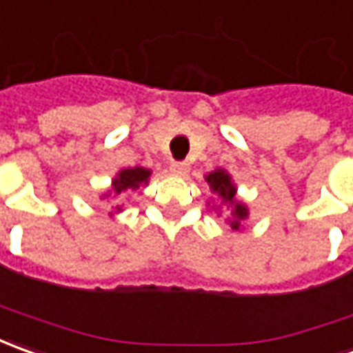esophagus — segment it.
Returning <instances> with one entry per match:
<instances>
[{"label":"esophagus","instance_id":"34e87169","mask_svg":"<svg viewBox=\"0 0 353 353\" xmlns=\"http://www.w3.org/2000/svg\"><path fill=\"white\" fill-rule=\"evenodd\" d=\"M170 172H172V176L185 177L189 174V165L185 162H174L170 165Z\"/></svg>","mask_w":353,"mask_h":353}]
</instances>
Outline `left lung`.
<instances>
[{
	"instance_id": "left-lung-1",
	"label": "left lung",
	"mask_w": 353,
	"mask_h": 353,
	"mask_svg": "<svg viewBox=\"0 0 353 353\" xmlns=\"http://www.w3.org/2000/svg\"><path fill=\"white\" fill-rule=\"evenodd\" d=\"M205 181L209 183V189L214 193L216 203H213L214 213L223 214V207L228 209L226 214V223L230 226V230H244V223L248 221V207L244 201H240L236 197V183L232 181V176L223 170V168H216L214 172L205 176Z\"/></svg>"
}]
</instances>
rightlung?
Masks as SVG:
<instances>
[{
  "label": "right lung",
  "mask_w": 353,
  "mask_h": 353,
  "mask_svg": "<svg viewBox=\"0 0 353 353\" xmlns=\"http://www.w3.org/2000/svg\"><path fill=\"white\" fill-rule=\"evenodd\" d=\"M152 176V170L142 168V165H134V168H123L117 172V176L111 179V188L107 189L105 193H101L99 199H117L121 193H125L128 189L137 191L140 188H146L148 181ZM123 211V205H117L115 213H109L111 216H115L117 213Z\"/></svg>",
  "instance_id": "obj_1"
}]
</instances>
